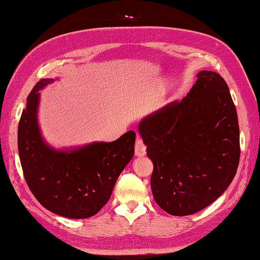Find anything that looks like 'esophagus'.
<instances>
[{"mask_svg":"<svg viewBox=\"0 0 260 260\" xmlns=\"http://www.w3.org/2000/svg\"><path fill=\"white\" fill-rule=\"evenodd\" d=\"M135 155L137 157H143V156L146 155V146L143 143L141 138H137L135 143Z\"/></svg>","mask_w":260,"mask_h":260,"instance_id":"34e87169","label":"esophagus"}]
</instances>
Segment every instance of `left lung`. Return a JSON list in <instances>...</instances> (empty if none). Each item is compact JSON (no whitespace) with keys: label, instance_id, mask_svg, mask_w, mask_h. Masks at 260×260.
Masks as SVG:
<instances>
[{"label":"left lung","instance_id":"8db88e82","mask_svg":"<svg viewBox=\"0 0 260 260\" xmlns=\"http://www.w3.org/2000/svg\"><path fill=\"white\" fill-rule=\"evenodd\" d=\"M182 101L138 124L154 171L155 202L173 216L192 215L215 202L236 175L239 126L229 88L218 73L201 71Z\"/></svg>","mask_w":260,"mask_h":260}]
</instances>
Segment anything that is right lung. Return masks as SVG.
Returning <instances> with one entry per match:
<instances>
[{"label":"right lung","instance_id":"add662e5","mask_svg":"<svg viewBox=\"0 0 260 260\" xmlns=\"http://www.w3.org/2000/svg\"><path fill=\"white\" fill-rule=\"evenodd\" d=\"M56 78H42L26 99L17 131L22 170L33 195L50 212L72 219L98 214L135 152V132L114 142L55 148L39 124L40 90Z\"/></svg>","mask_w":260,"mask_h":260}]
</instances>
